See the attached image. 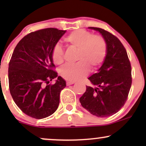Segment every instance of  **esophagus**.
<instances>
[{"label": "esophagus", "instance_id": "34e87169", "mask_svg": "<svg viewBox=\"0 0 146 146\" xmlns=\"http://www.w3.org/2000/svg\"><path fill=\"white\" fill-rule=\"evenodd\" d=\"M74 83H75L74 82H73V81H67L66 82V85H67V86H69V85L73 84Z\"/></svg>", "mask_w": 146, "mask_h": 146}]
</instances>
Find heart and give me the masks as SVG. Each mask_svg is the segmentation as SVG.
Returning <instances> with one entry per match:
<instances>
[{
	"label": "heart",
	"mask_w": 146,
	"mask_h": 146,
	"mask_svg": "<svg viewBox=\"0 0 146 146\" xmlns=\"http://www.w3.org/2000/svg\"><path fill=\"white\" fill-rule=\"evenodd\" d=\"M70 47L78 49L75 64H67L60 69V75L68 81H78L84 78L91 69L98 68L104 61L107 55V43L100 35H93L84 29L72 31L64 38ZM51 59L56 64L64 62V51L62 46L56 44L51 51Z\"/></svg>",
	"instance_id": "b5f03b06"
}]
</instances>
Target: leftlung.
Masks as SVG:
<instances>
[{
    "label": "left lung",
    "instance_id": "obj_1",
    "mask_svg": "<svg viewBox=\"0 0 146 146\" xmlns=\"http://www.w3.org/2000/svg\"><path fill=\"white\" fill-rule=\"evenodd\" d=\"M107 43V55L98 73L88 78L93 88L87 86L80 98L83 108L98 117L111 116L125 104L132 84L131 64L121 41L111 33L98 27Z\"/></svg>",
    "mask_w": 146,
    "mask_h": 146
}]
</instances>
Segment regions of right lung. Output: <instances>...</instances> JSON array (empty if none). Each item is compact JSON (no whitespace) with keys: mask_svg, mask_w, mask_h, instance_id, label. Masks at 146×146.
Wrapping results in <instances>:
<instances>
[{"mask_svg":"<svg viewBox=\"0 0 146 146\" xmlns=\"http://www.w3.org/2000/svg\"><path fill=\"white\" fill-rule=\"evenodd\" d=\"M65 32L56 28L31 32L12 53L8 69L10 93L18 108L32 118L50 116L59 106L66 82L54 71L51 51ZM53 78L56 82L51 84Z\"/></svg>","mask_w":146,"mask_h":146,"instance_id":"add662e5","label":"right lung"}]
</instances>
